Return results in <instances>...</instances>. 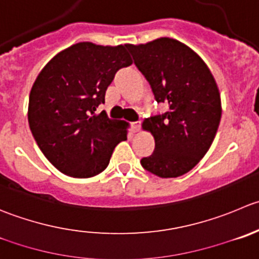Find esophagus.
I'll return each mask as SVG.
<instances>
[{
    "label": "esophagus",
    "instance_id": "34e87169",
    "mask_svg": "<svg viewBox=\"0 0 259 259\" xmlns=\"http://www.w3.org/2000/svg\"><path fill=\"white\" fill-rule=\"evenodd\" d=\"M132 130H133V133L139 132V130H140V122L139 121L132 122Z\"/></svg>",
    "mask_w": 259,
    "mask_h": 259
}]
</instances>
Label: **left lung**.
Listing matches in <instances>:
<instances>
[{
	"label": "left lung",
	"mask_w": 259,
	"mask_h": 259,
	"mask_svg": "<svg viewBox=\"0 0 259 259\" xmlns=\"http://www.w3.org/2000/svg\"><path fill=\"white\" fill-rule=\"evenodd\" d=\"M127 49L157 102L169 105L167 112L143 121L155 148L140 163L158 177H180L201 160L217 135L222 117L217 81L201 57L176 39L127 44Z\"/></svg>",
	"instance_id": "8db88e82"
}]
</instances>
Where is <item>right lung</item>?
Here are the masks:
<instances>
[{
  "instance_id": "obj_1",
  "label": "right lung",
  "mask_w": 259,
  "mask_h": 259,
  "mask_svg": "<svg viewBox=\"0 0 259 259\" xmlns=\"http://www.w3.org/2000/svg\"><path fill=\"white\" fill-rule=\"evenodd\" d=\"M126 48L77 42L54 55L32 84L30 130L47 159L69 177L99 175L126 140L129 124L96 114L115 73L133 63Z\"/></svg>"
}]
</instances>
